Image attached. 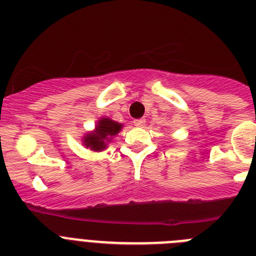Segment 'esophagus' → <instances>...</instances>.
I'll return each mask as SVG.
<instances>
[{"label": "esophagus", "mask_w": 256, "mask_h": 256, "mask_svg": "<svg viewBox=\"0 0 256 256\" xmlns=\"http://www.w3.org/2000/svg\"><path fill=\"white\" fill-rule=\"evenodd\" d=\"M144 119H136L134 122H133V124H134L136 126H144Z\"/></svg>", "instance_id": "obj_1"}]
</instances>
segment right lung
<instances>
[{
	"label": "right lung",
	"instance_id": "1",
	"mask_svg": "<svg viewBox=\"0 0 256 256\" xmlns=\"http://www.w3.org/2000/svg\"><path fill=\"white\" fill-rule=\"evenodd\" d=\"M122 124L112 120L108 118H101L97 122L94 132L87 133L83 137V144L92 151H102L108 148V144L112 141L115 134L120 132Z\"/></svg>",
	"mask_w": 256,
	"mask_h": 256
}]
</instances>
